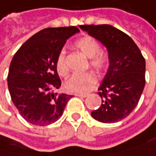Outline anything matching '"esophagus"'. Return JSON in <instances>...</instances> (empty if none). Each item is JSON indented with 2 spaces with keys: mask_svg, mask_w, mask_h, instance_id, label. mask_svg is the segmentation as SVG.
I'll list each match as a JSON object with an SVG mask.
<instances>
[{
  "mask_svg": "<svg viewBox=\"0 0 156 156\" xmlns=\"http://www.w3.org/2000/svg\"><path fill=\"white\" fill-rule=\"evenodd\" d=\"M76 96H77V97H80V98H86V97H88L87 94H76Z\"/></svg>",
  "mask_w": 156,
  "mask_h": 156,
  "instance_id": "esophagus-1",
  "label": "esophagus"
}]
</instances>
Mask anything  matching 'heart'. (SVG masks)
<instances>
[{
    "label": "heart",
    "instance_id": "1",
    "mask_svg": "<svg viewBox=\"0 0 156 156\" xmlns=\"http://www.w3.org/2000/svg\"><path fill=\"white\" fill-rule=\"evenodd\" d=\"M75 46L81 52H83L90 59V65L99 71L105 69L107 64V57L101 52V45L94 37L90 35H84L77 39L75 42ZM55 68L58 74L65 76L69 73V69L65 59V51L61 50L58 52L55 59ZM98 81L97 76L92 72H86L81 74L72 75L65 82V89L70 93L84 94L95 87Z\"/></svg>",
    "mask_w": 156,
    "mask_h": 156
}]
</instances>
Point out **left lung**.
Wrapping results in <instances>:
<instances>
[{"instance_id": "left-lung-1", "label": "left lung", "mask_w": 156, "mask_h": 156, "mask_svg": "<svg viewBox=\"0 0 156 156\" xmlns=\"http://www.w3.org/2000/svg\"><path fill=\"white\" fill-rule=\"evenodd\" d=\"M80 27L106 47L109 58V68L98 89L101 105L91 115L101 123H117L133 111L141 97L146 82L145 58L127 34L110 25Z\"/></svg>"}]
</instances>
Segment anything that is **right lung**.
Returning a JSON list of instances; mask_svg holds the SVG:
<instances>
[{"mask_svg": "<svg viewBox=\"0 0 156 156\" xmlns=\"http://www.w3.org/2000/svg\"><path fill=\"white\" fill-rule=\"evenodd\" d=\"M76 27L38 31L14 55L7 76L10 97L21 116L35 126H48L61 117L71 95L55 92L61 85L55 59Z\"/></svg>", "mask_w": 156, "mask_h": 156, "instance_id": "obj_1", "label": "right lung"}]
</instances>
